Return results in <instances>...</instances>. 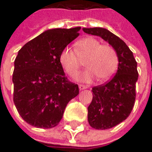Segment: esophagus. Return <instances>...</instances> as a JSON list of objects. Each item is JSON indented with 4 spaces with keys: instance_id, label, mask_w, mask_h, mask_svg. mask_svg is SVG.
<instances>
[{
    "instance_id": "1",
    "label": "esophagus",
    "mask_w": 152,
    "mask_h": 152,
    "mask_svg": "<svg viewBox=\"0 0 152 152\" xmlns=\"http://www.w3.org/2000/svg\"><path fill=\"white\" fill-rule=\"evenodd\" d=\"M79 88L80 91H83V90H85V89H87V86H85L84 85H79Z\"/></svg>"
}]
</instances>
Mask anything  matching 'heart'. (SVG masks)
<instances>
[{"instance_id": "heart-1", "label": "heart", "mask_w": 152, "mask_h": 152, "mask_svg": "<svg viewBox=\"0 0 152 152\" xmlns=\"http://www.w3.org/2000/svg\"><path fill=\"white\" fill-rule=\"evenodd\" d=\"M77 53L71 47H65L60 54V63L69 75H76L81 63L79 56H87L85 64L87 70L81 73L79 79L83 82H91L95 78L99 81H106L109 79L117 70L118 58L116 51L110 45H102L94 37H86L78 41Z\"/></svg>"}]
</instances>
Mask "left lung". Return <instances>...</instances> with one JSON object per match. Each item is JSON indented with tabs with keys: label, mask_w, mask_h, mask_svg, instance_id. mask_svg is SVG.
Returning a JSON list of instances; mask_svg holds the SVG:
<instances>
[{
	"label": "left lung",
	"mask_w": 152,
	"mask_h": 152,
	"mask_svg": "<svg viewBox=\"0 0 152 152\" xmlns=\"http://www.w3.org/2000/svg\"><path fill=\"white\" fill-rule=\"evenodd\" d=\"M86 34L96 35L112 45L118 58V67L107 84L92 88L93 98L88 107V122L96 129H108L129 117L135 101L137 62L124 40L104 28H84Z\"/></svg>",
	"instance_id": "left-lung-1"
}]
</instances>
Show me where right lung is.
<instances>
[{"label": "right lung", "instance_id": "1", "mask_svg": "<svg viewBox=\"0 0 152 152\" xmlns=\"http://www.w3.org/2000/svg\"><path fill=\"white\" fill-rule=\"evenodd\" d=\"M80 27L45 30L21 48L14 61L13 102L28 124L51 129L59 124L67 103L79 95L68 81L60 54L79 36Z\"/></svg>", "mask_w": 152, "mask_h": 152}]
</instances>
